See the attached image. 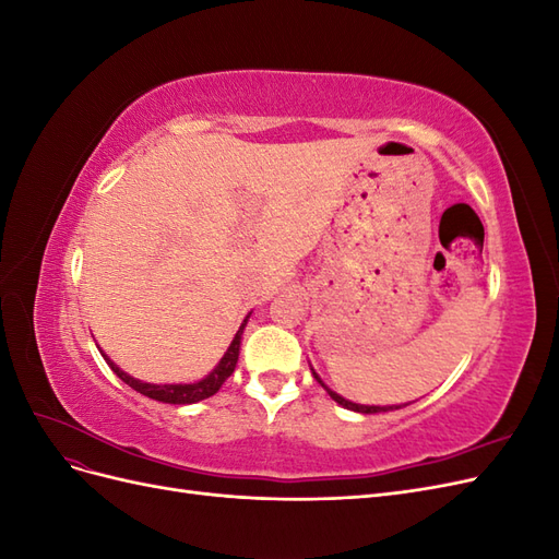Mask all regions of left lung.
<instances>
[{
  "instance_id": "left-lung-1",
  "label": "left lung",
  "mask_w": 559,
  "mask_h": 559,
  "mask_svg": "<svg viewBox=\"0 0 559 559\" xmlns=\"http://www.w3.org/2000/svg\"><path fill=\"white\" fill-rule=\"evenodd\" d=\"M310 370H312V376H314V380L326 389L329 392V396L337 403V405H343V408H347V411H354V413H361V415H376V413H389V411H399V408H403V405H361V403H354V401H347V399H343L341 394H335L333 389H329L324 382H321V378L317 376V370L310 366Z\"/></svg>"
}]
</instances>
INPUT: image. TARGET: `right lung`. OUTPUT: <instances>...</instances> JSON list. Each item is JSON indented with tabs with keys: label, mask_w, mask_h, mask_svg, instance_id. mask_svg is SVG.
Listing matches in <instances>:
<instances>
[{
	"label": "right lung",
	"mask_w": 559,
	"mask_h": 559,
	"mask_svg": "<svg viewBox=\"0 0 559 559\" xmlns=\"http://www.w3.org/2000/svg\"><path fill=\"white\" fill-rule=\"evenodd\" d=\"M249 317H251V312L245 317V321H242V326L238 329V333H235V337H233V343L228 345V349L224 352V357L218 359V364L210 370V373L202 378V380H198V382H179V384H154V382H142V380H138V378H132V376H128L126 370H121L118 368L107 354L103 352V357H105V361L109 364V368L114 370V373L121 378L128 386H132L134 392H140V394H144V396H148V399H154V401H160V403H175V405H189V403H198V401H202V399H210V396H214L218 389H222V384L233 376V370H235V364H238V357H240V345H242V333H245V326H247V321H249Z\"/></svg>",
	"instance_id": "obj_1"
}]
</instances>
